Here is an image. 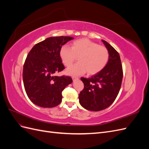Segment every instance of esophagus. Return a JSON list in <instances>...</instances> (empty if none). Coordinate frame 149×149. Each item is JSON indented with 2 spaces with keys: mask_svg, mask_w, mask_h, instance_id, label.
<instances>
[{
  "mask_svg": "<svg viewBox=\"0 0 149 149\" xmlns=\"http://www.w3.org/2000/svg\"><path fill=\"white\" fill-rule=\"evenodd\" d=\"M72 79H73V81H74V80H76V79H79V78L78 77H77V76H72Z\"/></svg>",
  "mask_w": 149,
  "mask_h": 149,
  "instance_id": "34e87169",
  "label": "esophagus"
}]
</instances>
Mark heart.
<instances>
[{
    "mask_svg": "<svg viewBox=\"0 0 149 149\" xmlns=\"http://www.w3.org/2000/svg\"><path fill=\"white\" fill-rule=\"evenodd\" d=\"M109 52L103 46L86 38L78 39L71 42L70 48L63 46L60 56L63 65L70 67L78 57V63L66 71L70 75H79L88 73L93 75L100 73L107 65Z\"/></svg>",
    "mask_w": 149,
    "mask_h": 149,
    "instance_id": "b5f03b06",
    "label": "heart"
}]
</instances>
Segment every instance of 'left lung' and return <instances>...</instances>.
<instances>
[{
	"label": "left lung",
	"mask_w": 149,
	"mask_h": 149,
	"mask_svg": "<svg viewBox=\"0 0 149 149\" xmlns=\"http://www.w3.org/2000/svg\"><path fill=\"white\" fill-rule=\"evenodd\" d=\"M109 52L107 65L91 78H81L84 89L79 94L80 104L86 109L100 111L110 106L118 96L123 78L119 53L109 43L102 40Z\"/></svg>",
	"instance_id": "8db88e82"
}]
</instances>
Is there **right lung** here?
<instances>
[{"label":"right lung","mask_w":149,"mask_h":149,"mask_svg":"<svg viewBox=\"0 0 149 149\" xmlns=\"http://www.w3.org/2000/svg\"><path fill=\"white\" fill-rule=\"evenodd\" d=\"M71 37L47 38L37 43L26 58L23 69V81L26 94L35 104L42 107H53L62 101V91L73 82L68 76H55L65 69L60 50Z\"/></svg>","instance_id":"right-lung-1"}]
</instances>
